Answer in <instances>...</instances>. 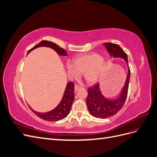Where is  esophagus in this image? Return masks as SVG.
Here are the masks:
<instances>
[{"mask_svg":"<svg viewBox=\"0 0 157 157\" xmlns=\"http://www.w3.org/2000/svg\"><path fill=\"white\" fill-rule=\"evenodd\" d=\"M80 88H81V87L78 86V85H75V90L76 92H77V91H78V90Z\"/></svg>","mask_w":157,"mask_h":157,"instance_id":"esophagus-1","label":"esophagus"}]
</instances>
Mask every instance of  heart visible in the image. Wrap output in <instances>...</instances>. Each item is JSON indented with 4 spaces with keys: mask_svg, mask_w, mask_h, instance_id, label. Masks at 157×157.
Returning a JSON list of instances; mask_svg holds the SVG:
<instances>
[{
    "mask_svg": "<svg viewBox=\"0 0 157 157\" xmlns=\"http://www.w3.org/2000/svg\"><path fill=\"white\" fill-rule=\"evenodd\" d=\"M106 60L104 57L97 53H91L80 56L74 60V64H67L69 75L72 77H77L80 73L89 84L98 82L101 79L106 69Z\"/></svg>",
    "mask_w": 157,
    "mask_h": 157,
    "instance_id": "b5f03b06",
    "label": "heart"
}]
</instances>
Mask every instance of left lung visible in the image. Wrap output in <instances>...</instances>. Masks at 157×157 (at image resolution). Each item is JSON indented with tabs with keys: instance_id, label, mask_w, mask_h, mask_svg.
Returning a JSON list of instances; mask_svg holds the SVG:
<instances>
[{
	"instance_id": "obj_1",
	"label": "left lung",
	"mask_w": 157,
	"mask_h": 157,
	"mask_svg": "<svg viewBox=\"0 0 157 157\" xmlns=\"http://www.w3.org/2000/svg\"><path fill=\"white\" fill-rule=\"evenodd\" d=\"M109 54L114 58H122L125 61L128 67V73L126 81L121 92L115 99H109L102 94L99 83L88 90L86 105L90 113L96 118H106L115 115L124 105L126 99L128 86H129L130 71L128 67V56L119 45L106 42L103 43Z\"/></svg>"
}]
</instances>
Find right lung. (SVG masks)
I'll use <instances>...</instances> for the list:
<instances>
[{"label":"right lung","instance_id":"1","mask_svg":"<svg viewBox=\"0 0 157 157\" xmlns=\"http://www.w3.org/2000/svg\"><path fill=\"white\" fill-rule=\"evenodd\" d=\"M39 47H48V48L53 49L60 56H67V52L64 49H63L62 48H60L58 45H57L56 44L54 43V42L47 40H42L40 42L39 44L35 45L33 48L28 51L27 54H29L32 50L39 48ZM74 89L75 85L73 82H70L67 83V85H66V88L61 100L60 101L58 105H57L54 109H52V110L46 113H40L34 111L30 106L29 107L31 109V111L34 113L36 116L40 117L42 119H43L44 121L52 122L62 120L69 115L71 107H72V104L75 98Z\"/></svg>","mask_w":157,"mask_h":157}]
</instances>
